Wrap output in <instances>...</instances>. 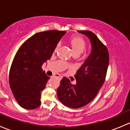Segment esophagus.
<instances>
[{
    "label": "esophagus",
    "mask_w": 130,
    "mask_h": 130,
    "mask_svg": "<svg viewBox=\"0 0 130 130\" xmlns=\"http://www.w3.org/2000/svg\"><path fill=\"white\" fill-rule=\"evenodd\" d=\"M55 77H57V78H59V79H61V78H62V77H61V75H60V74H55Z\"/></svg>",
    "instance_id": "obj_1"
}]
</instances>
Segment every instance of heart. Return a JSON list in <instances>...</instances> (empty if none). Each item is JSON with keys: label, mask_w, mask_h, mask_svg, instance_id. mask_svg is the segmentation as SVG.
Instances as JSON below:
<instances>
[{"label": "heart", "mask_w": 130, "mask_h": 130, "mask_svg": "<svg viewBox=\"0 0 130 130\" xmlns=\"http://www.w3.org/2000/svg\"><path fill=\"white\" fill-rule=\"evenodd\" d=\"M69 43L72 48L74 54H80L85 50L86 46V42L80 36H73L69 39ZM58 46H57L55 50H57Z\"/></svg>", "instance_id": "b5f03b06"}]
</instances>
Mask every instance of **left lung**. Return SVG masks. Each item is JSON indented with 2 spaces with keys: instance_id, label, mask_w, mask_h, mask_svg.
I'll return each mask as SVG.
<instances>
[{
  "instance_id": "1",
  "label": "left lung",
  "mask_w": 130,
  "mask_h": 130,
  "mask_svg": "<svg viewBox=\"0 0 130 130\" xmlns=\"http://www.w3.org/2000/svg\"><path fill=\"white\" fill-rule=\"evenodd\" d=\"M90 39L92 52L74 77L77 84L73 85L63 77L57 89V95L63 104L77 109L90 103L99 92L105 81L109 65V52L94 32L78 31Z\"/></svg>"
}]
</instances>
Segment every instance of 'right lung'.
Returning a JSON list of instances; mask_svg holds the SVG:
<instances>
[{"label": "right lung", "instance_id": "right-lung-1", "mask_svg": "<svg viewBox=\"0 0 130 130\" xmlns=\"http://www.w3.org/2000/svg\"><path fill=\"white\" fill-rule=\"evenodd\" d=\"M64 31L38 32L22 44L13 59L9 71V86L19 105L34 109L41 104V94L50 77L42 65L50 59Z\"/></svg>", "mask_w": 130, "mask_h": 130}]
</instances>
